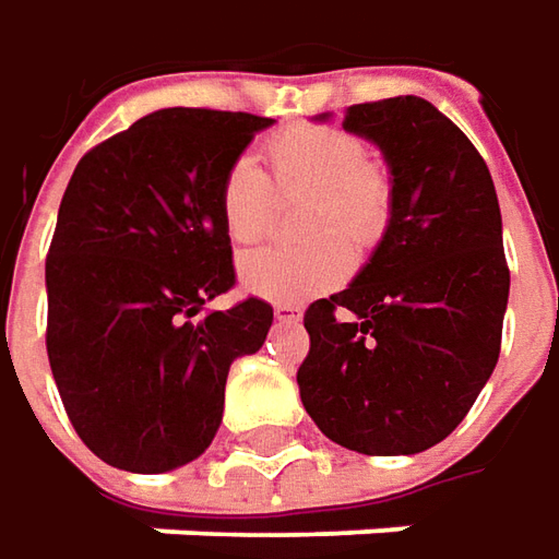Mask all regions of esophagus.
<instances>
[{"label": "esophagus", "instance_id": "34e87169", "mask_svg": "<svg viewBox=\"0 0 559 559\" xmlns=\"http://www.w3.org/2000/svg\"><path fill=\"white\" fill-rule=\"evenodd\" d=\"M275 321H278V324H297V321H302V309H299V306H284V302H278V306H275Z\"/></svg>", "mask_w": 559, "mask_h": 559}]
</instances>
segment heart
Wrapping results in <instances>:
<instances>
[{"label":"heart","mask_w":559,"mask_h":559,"mask_svg":"<svg viewBox=\"0 0 559 559\" xmlns=\"http://www.w3.org/2000/svg\"><path fill=\"white\" fill-rule=\"evenodd\" d=\"M265 157L272 182L284 194L309 191L299 231L312 235L294 247H262L247 253L238 275L247 294L269 302H306L349 272L350 238L368 247L390 219L393 188L383 166L368 160L365 142L337 126H290L278 132ZM272 182L250 157H238L219 182V216L235 243H257L272 222ZM337 227L347 235L321 233Z\"/></svg>","instance_id":"obj_1"}]
</instances>
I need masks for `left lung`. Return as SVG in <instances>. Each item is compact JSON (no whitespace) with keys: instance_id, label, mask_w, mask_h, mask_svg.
Segmentation results:
<instances>
[{"instance_id":"left-lung-1","label":"left lung","mask_w":559,"mask_h":559,"mask_svg":"<svg viewBox=\"0 0 559 559\" xmlns=\"http://www.w3.org/2000/svg\"><path fill=\"white\" fill-rule=\"evenodd\" d=\"M343 129L383 154L393 201L349 287L306 312L299 399L349 452H427L498 365L510 294L498 194L471 139L417 95L346 107Z\"/></svg>"}]
</instances>
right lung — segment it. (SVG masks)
I'll use <instances>...</instances> for the list:
<instances>
[{"label":"right lung","instance_id":"obj_1","mask_svg":"<svg viewBox=\"0 0 559 559\" xmlns=\"http://www.w3.org/2000/svg\"><path fill=\"white\" fill-rule=\"evenodd\" d=\"M275 120L164 107L92 147L46 260L51 377L92 452L129 473L201 457L231 361L260 353L272 306L203 312L235 284L219 182Z\"/></svg>","mask_w":559,"mask_h":559}]
</instances>
